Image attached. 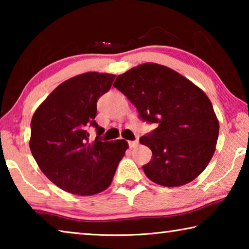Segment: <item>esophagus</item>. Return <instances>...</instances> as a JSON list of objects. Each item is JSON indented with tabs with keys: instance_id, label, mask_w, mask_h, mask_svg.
Instances as JSON below:
<instances>
[{
	"instance_id": "esophagus-1",
	"label": "esophagus",
	"mask_w": 249,
	"mask_h": 249,
	"mask_svg": "<svg viewBox=\"0 0 249 249\" xmlns=\"http://www.w3.org/2000/svg\"><path fill=\"white\" fill-rule=\"evenodd\" d=\"M128 145L130 148H134V147H136L138 145V140L136 141H132V142H128Z\"/></svg>"
}]
</instances>
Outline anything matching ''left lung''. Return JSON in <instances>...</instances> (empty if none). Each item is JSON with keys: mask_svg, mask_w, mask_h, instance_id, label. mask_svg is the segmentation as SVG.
<instances>
[{"mask_svg": "<svg viewBox=\"0 0 249 249\" xmlns=\"http://www.w3.org/2000/svg\"><path fill=\"white\" fill-rule=\"evenodd\" d=\"M147 123L158 126L140 138L153 151L142 166L147 178L163 187L195 180L215 151L218 121L210 99L190 80L166 66L142 64L113 83Z\"/></svg>", "mask_w": 249, "mask_h": 249, "instance_id": "8db88e82", "label": "left lung"}]
</instances>
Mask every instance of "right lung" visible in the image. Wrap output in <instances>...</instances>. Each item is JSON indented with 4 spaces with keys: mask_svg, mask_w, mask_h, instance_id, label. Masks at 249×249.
<instances>
[{
    "mask_svg": "<svg viewBox=\"0 0 249 249\" xmlns=\"http://www.w3.org/2000/svg\"><path fill=\"white\" fill-rule=\"evenodd\" d=\"M115 75L87 72L58 86L34 113L29 147L44 175L62 190L93 196L107 189L128 148L124 140L102 142L96 102ZM97 129L90 142L87 129Z\"/></svg>",
    "mask_w": 249,
    "mask_h": 249,
    "instance_id": "obj_1",
    "label": "right lung"
}]
</instances>
